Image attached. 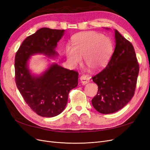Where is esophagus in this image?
Returning a JSON list of instances; mask_svg holds the SVG:
<instances>
[{
  "instance_id": "esophagus-1",
  "label": "esophagus",
  "mask_w": 150,
  "mask_h": 150,
  "mask_svg": "<svg viewBox=\"0 0 150 150\" xmlns=\"http://www.w3.org/2000/svg\"><path fill=\"white\" fill-rule=\"evenodd\" d=\"M80 81L83 84H87L89 82V78H88L87 76L83 75L82 76H81Z\"/></svg>"
}]
</instances>
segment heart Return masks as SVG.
Segmentation results:
<instances>
[{"instance_id": "b5f03b06", "label": "heart", "mask_w": 150, "mask_h": 150, "mask_svg": "<svg viewBox=\"0 0 150 150\" xmlns=\"http://www.w3.org/2000/svg\"><path fill=\"white\" fill-rule=\"evenodd\" d=\"M72 43V46H66L65 54L72 67L81 64L83 57L84 64L91 71H99L107 65L112 55L113 46L111 39L94 31L75 34Z\"/></svg>"}]
</instances>
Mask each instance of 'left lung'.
I'll return each instance as SVG.
<instances>
[{"label":"left lung","mask_w":150,"mask_h":150,"mask_svg":"<svg viewBox=\"0 0 150 150\" xmlns=\"http://www.w3.org/2000/svg\"><path fill=\"white\" fill-rule=\"evenodd\" d=\"M115 34V49L110 61L105 69L92 78L98 86L92 104L102 114L115 112L128 103L134 96L139 73L133 45L116 29Z\"/></svg>","instance_id":"obj_1"}]
</instances>
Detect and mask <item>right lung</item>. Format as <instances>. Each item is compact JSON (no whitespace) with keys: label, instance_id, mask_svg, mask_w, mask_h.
<instances>
[{"label":"right lung","instance_id":"add662e5","mask_svg":"<svg viewBox=\"0 0 150 150\" xmlns=\"http://www.w3.org/2000/svg\"><path fill=\"white\" fill-rule=\"evenodd\" d=\"M64 31L40 29L24 40L16 55L17 87L26 103L42 117L56 116L64 111L69 91L78 84V73L55 62H49L42 73L35 74L29 69V62L35 54L57 58V44Z\"/></svg>","mask_w":150,"mask_h":150}]
</instances>
